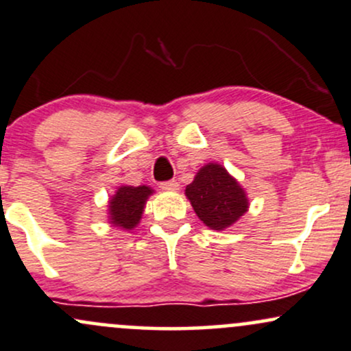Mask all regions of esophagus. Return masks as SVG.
I'll list each match as a JSON object with an SVG mask.
<instances>
[{"instance_id":"1","label":"esophagus","mask_w":351,"mask_h":351,"mask_svg":"<svg viewBox=\"0 0 351 351\" xmlns=\"http://www.w3.org/2000/svg\"><path fill=\"white\" fill-rule=\"evenodd\" d=\"M160 189H164V191H179V182L177 180H164V182H160Z\"/></svg>"}]
</instances>
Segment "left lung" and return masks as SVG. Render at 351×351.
I'll use <instances>...</instances> for the list:
<instances>
[{"instance_id": "1", "label": "left lung", "mask_w": 351, "mask_h": 351, "mask_svg": "<svg viewBox=\"0 0 351 351\" xmlns=\"http://www.w3.org/2000/svg\"><path fill=\"white\" fill-rule=\"evenodd\" d=\"M197 217L212 230H225L248 210L240 184L218 164H207L185 189Z\"/></svg>"}]
</instances>
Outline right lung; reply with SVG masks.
<instances>
[{"mask_svg": "<svg viewBox=\"0 0 351 351\" xmlns=\"http://www.w3.org/2000/svg\"><path fill=\"white\" fill-rule=\"evenodd\" d=\"M151 193V187H146V185H139V187L123 185V187H119L113 199L110 200L111 223L121 226L125 230L134 228L141 220L144 204Z\"/></svg>", "mask_w": 351, "mask_h": 351, "instance_id": "obj_1", "label": "right lung"}]
</instances>
